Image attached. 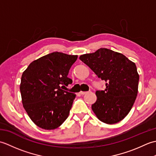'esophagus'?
I'll return each instance as SVG.
<instances>
[{
	"instance_id": "1",
	"label": "esophagus",
	"mask_w": 156,
	"mask_h": 156,
	"mask_svg": "<svg viewBox=\"0 0 156 156\" xmlns=\"http://www.w3.org/2000/svg\"><path fill=\"white\" fill-rule=\"evenodd\" d=\"M86 93H87V92H83V91H80V92H79V94H82V95L85 94Z\"/></svg>"
}]
</instances>
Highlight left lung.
I'll use <instances>...</instances> for the list:
<instances>
[{"label": "left lung", "instance_id": "8db88e82", "mask_svg": "<svg viewBox=\"0 0 156 156\" xmlns=\"http://www.w3.org/2000/svg\"><path fill=\"white\" fill-rule=\"evenodd\" d=\"M98 78L106 82L104 90H97L92 109L101 121L115 124L128 115L136 99L140 76L135 63L120 53L101 48L80 56Z\"/></svg>", "mask_w": 156, "mask_h": 156}]
</instances>
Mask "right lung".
Wrapping results in <instances>:
<instances>
[{
  "label": "right lung",
  "instance_id": "obj_1",
  "mask_svg": "<svg viewBox=\"0 0 156 156\" xmlns=\"http://www.w3.org/2000/svg\"><path fill=\"white\" fill-rule=\"evenodd\" d=\"M78 55L52 52L32 62L21 76L23 107L34 123L51 130L68 118L76 94L66 91L72 80L68 77Z\"/></svg>",
  "mask_w": 156,
  "mask_h": 156
}]
</instances>
